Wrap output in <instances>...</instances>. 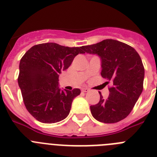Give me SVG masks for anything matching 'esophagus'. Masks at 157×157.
Segmentation results:
<instances>
[{
	"label": "esophagus",
	"mask_w": 157,
	"mask_h": 157,
	"mask_svg": "<svg viewBox=\"0 0 157 157\" xmlns=\"http://www.w3.org/2000/svg\"><path fill=\"white\" fill-rule=\"evenodd\" d=\"M82 92H84V93H86V92H89V91H90V90H89V89H87V88H82Z\"/></svg>",
	"instance_id": "esophagus-1"
}]
</instances>
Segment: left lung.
<instances>
[{"label": "left lung", "instance_id": "8db88e82", "mask_svg": "<svg viewBox=\"0 0 157 157\" xmlns=\"http://www.w3.org/2000/svg\"><path fill=\"white\" fill-rule=\"evenodd\" d=\"M84 52L97 54L101 59V76L111 82L109 96L91 105L92 116L98 121L114 123L130 113L143 90L145 69L139 54L130 45L113 39L82 46Z\"/></svg>", "mask_w": 157, "mask_h": 157}]
</instances>
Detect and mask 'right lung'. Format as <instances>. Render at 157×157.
Segmentation results:
<instances>
[{"label":"right lung","instance_id":"right-lung-1","mask_svg":"<svg viewBox=\"0 0 157 157\" xmlns=\"http://www.w3.org/2000/svg\"><path fill=\"white\" fill-rule=\"evenodd\" d=\"M78 53H85L82 46L43 43L31 47L20 59L18 83L25 106L37 120L54 123L69 115L72 101L81 91L61 90L59 75Z\"/></svg>","mask_w":157,"mask_h":157}]
</instances>
